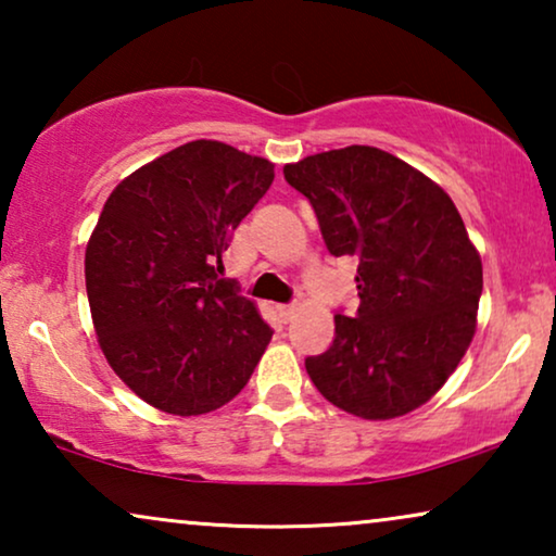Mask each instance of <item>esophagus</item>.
Instances as JSON below:
<instances>
[{"mask_svg":"<svg viewBox=\"0 0 556 556\" xmlns=\"http://www.w3.org/2000/svg\"><path fill=\"white\" fill-rule=\"evenodd\" d=\"M276 314H278V318L283 324H288L293 318V314H295V306L291 303V306H276Z\"/></svg>","mask_w":556,"mask_h":556,"instance_id":"esophagus-1","label":"esophagus"}]
</instances>
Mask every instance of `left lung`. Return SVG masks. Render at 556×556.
I'll return each instance as SVG.
<instances>
[{"label": "left lung", "instance_id": "left-lung-1", "mask_svg": "<svg viewBox=\"0 0 556 556\" xmlns=\"http://www.w3.org/2000/svg\"><path fill=\"white\" fill-rule=\"evenodd\" d=\"M331 255L356 263L359 308L306 371L331 405L392 420L425 405L476 333L481 255L451 197L402 159L346 147L283 166Z\"/></svg>", "mask_w": 556, "mask_h": 556}]
</instances>
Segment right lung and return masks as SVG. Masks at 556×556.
I'll return each instance as SVG.
<instances>
[{
    "mask_svg": "<svg viewBox=\"0 0 556 556\" xmlns=\"http://www.w3.org/2000/svg\"><path fill=\"white\" fill-rule=\"evenodd\" d=\"M273 177L268 159L200 139L128 174L103 204L86 248L98 344L162 413L227 405L268 346L273 329L219 270Z\"/></svg>",
    "mask_w": 556,
    "mask_h": 556,
    "instance_id": "add662e5",
    "label": "right lung"
}]
</instances>
